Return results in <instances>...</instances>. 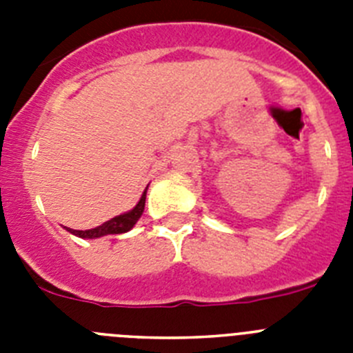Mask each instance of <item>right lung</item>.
Listing matches in <instances>:
<instances>
[{"label":"right lung","mask_w":353,"mask_h":353,"mask_svg":"<svg viewBox=\"0 0 353 353\" xmlns=\"http://www.w3.org/2000/svg\"><path fill=\"white\" fill-rule=\"evenodd\" d=\"M148 189V187H146ZM146 189L145 192L139 198L138 205L132 208V210L125 212V214H120L113 219L105 221L101 226L92 228V230H72V228H65L67 232H70L72 235L79 236V239H101L104 235H118V233H127L134 228V224L138 223L139 217L143 215L145 210V201H146Z\"/></svg>","instance_id":"right-lung-1"}]
</instances>
